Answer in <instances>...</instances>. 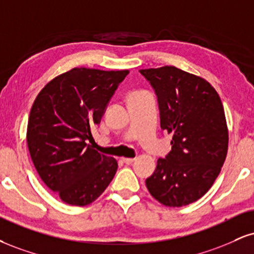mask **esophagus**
Returning <instances> with one entry per match:
<instances>
[{
	"instance_id": "34e87169",
	"label": "esophagus",
	"mask_w": 254,
	"mask_h": 254,
	"mask_svg": "<svg viewBox=\"0 0 254 254\" xmlns=\"http://www.w3.org/2000/svg\"><path fill=\"white\" fill-rule=\"evenodd\" d=\"M122 161H123L125 164H131L133 161H135V158H127V157H124V158H122Z\"/></svg>"
}]
</instances>
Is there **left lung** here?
Wrapping results in <instances>:
<instances>
[{"instance_id": "1", "label": "left lung", "mask_w": 254, "mask_h": 254, "mask_svg": "<svg viewBox=\"0 0 254 254\" xmlns=\"http://www.w3.org/2000/svg\"><path fill=\"white\" fill-rule=\"evenodd\" d=\"M139 72L157 94L161 127L173 135L172 151L158 158L146 188L164 206H187L209 190L227 156L224 106L206 79L177 67Z\"/></svg>"}]
</instances>
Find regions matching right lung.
<instances>
[{"label": "right lung", "mask_w": 254, "mask_h": 254, "mask_svg": "<svg viewBox=\"0 0 254 254\" xmlns=\"http://www.w3.org/2000/svg\"><path fill=\"white\" fill-rule=\"evenodd\" d=\"M127 74V69L75 67L46 84L33 103L27 127L30 157L45 185L65 203H92L117 172L116 158L86 142Z\"/></svg>", "instance_id": "obj_1"}]
</instances>
